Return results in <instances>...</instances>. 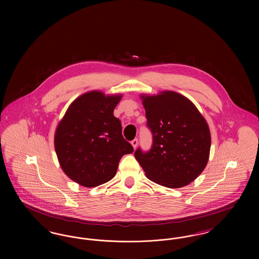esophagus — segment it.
I'll use <instances>...</instances> for the list:
<instances>
[{
    "label": "esophagus",
    "instance_id": "34e87169",
    "mask_svg": "<svg viewBox=\"0 0 259 259\" xmlns=\"http://www.w3.org/2000/svg\"><path fill=\"white\" fill-rule=\"evenodd\" d=\"M131 145L133 146V148H134V149H136V148H137V146H138V139H134L132 142H131Z\"/></svg>",
    "mask_w": 259,
    "mask_h": 259
}]
</instances>
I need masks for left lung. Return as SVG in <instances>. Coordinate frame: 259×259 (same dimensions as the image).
Segmentation results:
<instances>
[{
    "mask_svg": "<svg viewBox=\"0 0 259 259\" xmlns=\"http://www.w3.org/2000/svg\"><path fill=\"white\" fill-rule=\"evenodd\" d=\"M152 146L137 148L135 157L147 178L158 185L179 188L190 184L209 160L210 133L207 121L185 96L163 91L142 95Z\"/></svg>",
    "mask_w": 259,
    "mask_h": 259,
    "instance_id": "8db88e82",
    "label": "left lung"
}]
</instances>
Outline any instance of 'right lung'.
I'll list each match as a JSON object with an SVG mask.
<instances>
[{
	"instance_id": "add662e5",
	"label": "right lung",
	"mask_w": 259,
	"mask_h": 259,
	"mask_svg": "<svg viewBox=\"0 0 259 259\" xmlns=\"http://www.w3.org/2000/svg\"><path fill=\"white\" fill-rule=\"evenodd\" d=\"M120 99L121 95L87 92L70 105L57 126L54 147L58 160L78 185L95 187L111 181L121 157L134 151L113 115Z\"/></svg>"
}]
</instances>
